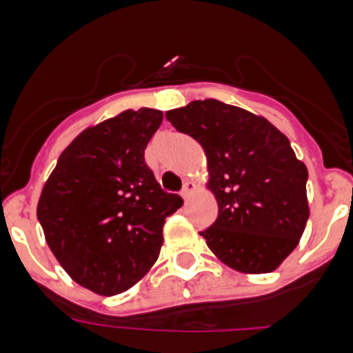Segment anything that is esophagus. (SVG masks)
<instances>
[{
  "label": "esophagus",
  "mask_w": 353,
  "mask_h": 353,
  "mask_svg": "<svg viewBox=\"0 0 353 353\" xmlns=\"http://www.w3.org/2000/svg\"><path fill=\"white\" fill-rule=\"evenodd\" d=\"M196 189V183L194 182H191V180H185V182H183V187H182V192H180V194H182V198H189V196L192 194V191H194Z\"/></svg>",
  "instance_id": "obj_1"
}]
</instances>
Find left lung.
Listing matches in <instances>:
<instances>
[{
    "instance_id": "1",
    "label": "left lung",
    "mask_w": 353,
    "mask_h": 353,
    "mask_svg": "<svg viewBox=\"0 0 353 353\" xmlns=\"http://www.w3.org/2000/svg\"><path fill=\"white\" fill-rule=\"evenodd\" d=\"M166 118L201 143L208 159L219 215L199 235L232 269L272 272L297 248L310 217L307 168L288 138L265 118L215 99L171 109Z\"/></svg>"
}]
</instances>
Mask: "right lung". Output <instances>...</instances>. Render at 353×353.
<instances>
[{"mask_svg": "<svg viewBox=\"0 0 353 353\" xmlns=\"http://www.w3.org/2000/svg\"><path fill=\"white\" fill-rule=\"evenodd\" d=\"M161 121L157 109H127L83 130L40 194L37 217L52 254L74 281L99 295L125 292L148 272L164 221L182 207L145 162Z\"/></svg>", "mask_w": 353, "mask_h": 353, "instance_id": "1", "label": "right lung"}]
</instances>
